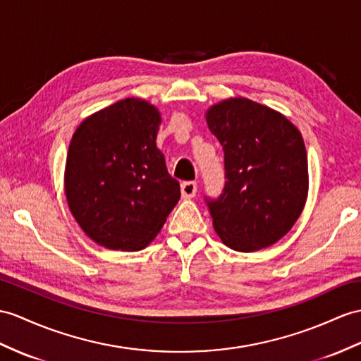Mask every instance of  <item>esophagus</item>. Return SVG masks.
<instances>
[{
  "label": "esophagus",
  "instance_id": "34e87169",
  "mask_svg": "<svg viewBox=\"0 0 361 361\" xmlns=\"http://www.w3.org/2000/svg\"><path fill=\"white\" fill-rule=\"evenodd\" d=\"M196 191H197V183H196V182H192V180L182 182L180 192H182V197H183V199L195 197V196H196Z\"/></svg>",
  "mask_w": 361,
  "mask_h": 361
}]
</instances>
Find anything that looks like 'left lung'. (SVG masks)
<instances>
[{
	"label": "left lung",
	"instance_id": "8db88e82",
	"mask_svg": "<svg viewBox=\"0 0 361 361\" xmlns=\"http://www.w3.org/2000/svg\"><path fill=\"white\" fill-rule=\"evenodd\" d=\"M225 156V187L205 199L228 248L252 252L291 230L307 197V157L300 131L282 113L230 98L205 113Z\"/></svg>",
	"mask_w": 361,
	"mask_h": 361
}]
</instances>
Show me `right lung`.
I'll return each instance as SVG.
<instances>
[{"label":"right lung","mask_w":361,"mask_h":361,"mask_svg":"<svg viewBox=\"0 0 361 361\" xmlns=\"http://www.w3.org/2000/svg\"><path fill=\"white\" fill-rule=\"evenodd\" d=\"M161 113L139 98L85 118L68 147L64 188L70 211L93 242L137 251L161 231L180 199L156 147Z\"/></svg>","instance_id":"obj_1"}]
</instances>
